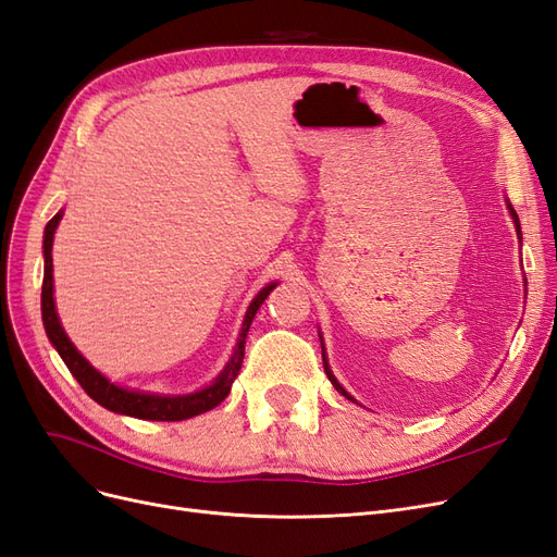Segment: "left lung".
Instances as JSON below:
<instances>
[{
    "label": "left lung",
    "mask_w": 557,
    "mask_h": 557,
    "mask_svg": "<svg viewBox=\"0 0 557 557\" xmlns=\"http://www.w3.org/2000/svg\"><path fill=\"white\" fill-rule=\"evenodd\" d=\"M507 208H509V214H511V220H513V226H516V236L518 238H523V233H520V222H518V214H516V210L511 208V203H509V199H507ZM528 284V282H525ZM321 337V335H319ZM321 358H324V370H326V374H329V380H331V384L335 386V391L339 393V396H345L347 400H351V403H356L349 393L345 391V386L339 384L337 380H335V374H333V370H331V366H329V358H326V349H324V343H321Z\"/></svg>",
    "instance_id": "1"
}]
</instances>
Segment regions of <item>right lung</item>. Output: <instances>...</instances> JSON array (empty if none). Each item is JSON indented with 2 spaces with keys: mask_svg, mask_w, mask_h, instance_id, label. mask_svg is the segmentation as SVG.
I'll return each mask as SVG.
<instances>
[{
  "mask_svg": "<svg viewBox=\"0 0 557 557\" xmlns=\"http://www.w3.org/2000/svg\"><path fill=\"white\" fill-rule=\"evenodd\" d=\"M64 210H60L55 218H52L46 224L44 231V286H41V317H44V326L46 335L50 339V345L58 349L62 356L64 366L69 372L76 376L78 384L85 388V393L95 403L101 407L115 411V414L124 417H134V419H146V421H183L199 417L203 411L218 407L231 391V384L236 382V376L240 372L243 358H245V337L249 326H252V319L257 310L261 308V302L268 298L277 282L265 284L263 289L255 296V300L249 302V308L243 319V329L238 333V343L233 347V354L228 358V363L224 370L214 376V382L203 386L201 391L185 393V396H161V393H150V391H136L113 384L109 376L101 374L87 358L76 349V345L71 343L69 335L64 333L60 317L55 310V298H52V240H55V231L62 220Z\"/></svg>",
  "mask_w": 557,
  "mask_h": 557,
  "instance_id": "obj_1",
  "label": "right lung"
}]
</instances>
